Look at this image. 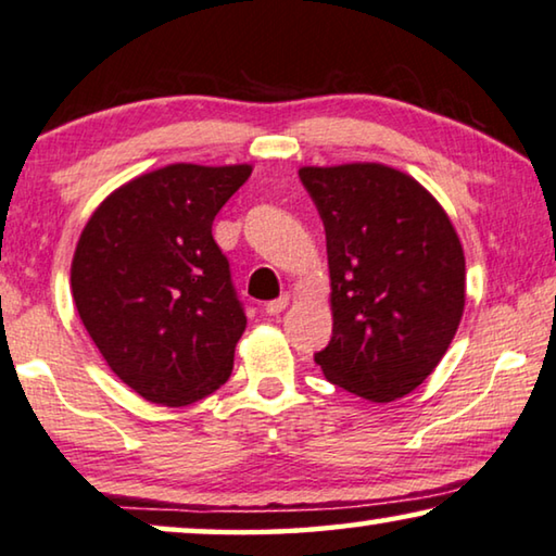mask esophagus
I'll list each match as a JSON object with an SVG mask.
<instances>
[{"label":"esophagus","instance_id":"1","mask_svg":"<svg viewBox=\"0 0 556 556\" xmlns=\"http://www.w3.org/2000/svg\"><path fill=\"white\" fill-rule=\"evenodd\" d=\"M288 303H290V298H288V295H280V298H276V301L266 303V313H268V315H278V313H283L286 307H288Z\"/></svg>","mask_w":556,"mask_h":556}]
</instances>
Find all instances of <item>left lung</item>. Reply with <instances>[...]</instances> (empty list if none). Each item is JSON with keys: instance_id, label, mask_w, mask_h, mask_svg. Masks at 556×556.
<instances>
[{"instance_id": "8db88e82", "label": "left lung", "mask_w": 556, "mask_h": 556, "mask_svg": "<svg viewBox=\"0 0 556 556\" xmlns=\"http://www.w3.org/2000/svg\"><path fill=\"white\" fill-rule=\"evenodd\" d=\"M326 226L332 338L315 353L332 386L390 403L422 386L465 311V251L445 208L386 164L303 166Z\"/></svg>"}]
</instances>
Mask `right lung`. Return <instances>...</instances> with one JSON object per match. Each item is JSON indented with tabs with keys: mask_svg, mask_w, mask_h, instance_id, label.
<instances>
[{
	"mask_svg": "<svg viewBox=\"0 0 556 556\" xmlns=\"http://www.w3.org/2000/svg\"><path fill=\"white\" fill-rule=\"evenodd\" d=\"M253 166L170 164L109 193L84 226L72 295L106 365L143 400L216 392L245 330L213 218Z\"/></svg>",
	"mask_w": 556,
	"mask_h": 556,
	"instance_id": "1",
	"label": "right lung"
}]
</instances>
